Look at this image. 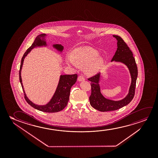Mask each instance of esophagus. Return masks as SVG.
<instances>
[{"label": "esophagus", "instance_id": "34e87169", "mask_svg": "<svg viewBox=\"0 0 158 158\" xmlns=\"http://www.w3.org/2000/svg\"><path fill=\"white\" fill-rule=\"evenodd\" d=\"M78 79L79 81H84L85 78L82 76H79L78 77Z\"/></svg>", "mask_w": 158, "mask_h": 158}]
</instances>
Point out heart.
I'll use <instances>...</instances> for the list:
<instances>
[{"mask_svg": "<svg viewBox=\"0 0 158 158\" xmlns=\"http://www.w3.org/2000/svg\"><path fill=\"white\" fill-rule=\"evenodd\" d=\"M99 53L97 50L89 47L78 48L72 51L71 58L66 59L68 65L80 67L86 66L85 72L88 75L96 73L104 64L102 57H98Z\"/></svg>", "mask_w": 158, "mask_h": 158, "instance_id": "b5f03b06", "label": "heart"}]
</instances>
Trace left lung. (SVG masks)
I'll use <instances>...</instances> for the list:
<instances>
[{"instance_id":"8db88e82","label":"left lung","mask_w":158,"mask_h":158,"mask_svg":"<svg viewBox=\"0 0 158 158\" xmlns=\"http://www.w3.org/2000/svg\"><path fill=\"white\" fill-rule=\"evenodd\" d=\"M117 40V50L112 59V61H119L125 64L130 70L132 82L129 89V93L123 99L120 101H113L107 99L100 92L99 82L100 73L89 78L91 81V94L89 97V102L91 106L97 110L101 112L115 110L123 107L132 101L135 94L136 81L138 77V68L133 57L132 52L123 39L118 35H113Z\"/></svg>"}]
</instances>
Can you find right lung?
<instances>
[{"mask_svg": "<svg viewBox=\"0 0 158 158\" xmlns=\"http://www.w3.org/2000/svg\"><path fill=\"white\" fill-rule=\"evenodd\" d=\"M45 35H46L45 34H41L37 36L35 40V41L32 44V45L30 47L26 50V52H25L23 56L22 57L21 64L20 66L19 72V80L24 91V98L25 99L26 102L30 105L38 110H40L44 112H58L60 110H63V109L67 106V103L69 100L71 88L76 83L77 79L78 77L77 74H71V75H63V76L61 75L60 76V80H59L56 91L54 93L53 97H52V99L51 100V101L47 105L44 106L37 105L31 102L30 100L26 97L25 93L24 92V87L22 84L21 70H22V66L23 64L24 58L27 56V54L30 52L31 50L35 48V46L46 45L45 41L43 39L42 40L41 39V37L44 38ZM53 47L60 51H62L64 48L63 46L59 44L54 45Z\"/></svg>", "mask_w": 158, "mask_h": 158, "instance_id": "obj_1", "label": "right lung"}]
</instances>
